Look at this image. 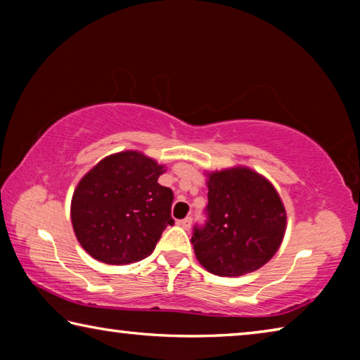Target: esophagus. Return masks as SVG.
Masks as SVG:
<instances>
[{
  "label": "esophagus",
  "mask_w": 360,
  "mask_h": 360,
  "mask_svg": "<svg viewBox=\"0 0 360 360\" xmlns=\"http://www.w3.org/2000/svg\"><path fill=\"white\" fill-rule=\"evenodd\" d=\"M182 229H191V225H192V217H186V219H182V221H179L178 222Z\"/></svg>",
  "instance_id": "1"
}]
</instances>
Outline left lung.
I'll return each mask as SVG.
<instances>
[{
    "instance_id": "obj_1",
    "label": "left lung",
    "mask_w": 360,
    "mask_h": 360,
    "mask_svg": "<svg viewBox=\"0 0 360 360\" xmlns=\"http://www.w3.org/2000/svg\"><path fill=\"white\" fill-rule=\"evenodd\" d=\"M208 206L192 245L212 275L241 276L264 266L281 246L285 210L276 188L248 167L208 173Z\"/></svg>"
}]
</instances>
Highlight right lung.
Listing matches in <instances>:
<instances>
[{
	"label": "right lung",
	"instance_id": "obj_1",
	"mask_svg": "<svg viewBox=\"0 0 360 360\" xmlns=\"http://www.w3.org/2000/svg\"><path fill=\"white\" fill-rule=\"evenodd\" d=\"M165 167L138 150L108 155L79 181L71 200L76 238L108 265L139 262L152 254L173 225V191L158 184Z\"/></svg>",
	"mask_w": 360,
	"mask_h": 360
}]
</instances>
